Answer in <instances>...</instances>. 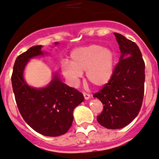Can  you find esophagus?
I'll list each match as a JSON object with an SVG mask.
<instances>
[{"instance_id":"1","label":"esophagus","mask_w":159,"mask_h":159,"mask_svg":"<svg viewBox=\"0 0 159 159\" xmlns=\"http://www.w3.org/2000/svg\"><path fill=\"white\" fill-rule=\"evenodd\" d=\"M83 94H84V98H85L86 100L89 99V98H90V94H87V93H86V92H84V93H83Z\"/></svg>"}]
</instances>
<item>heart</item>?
I'll list each match as a JSON object with an SVG mask.
<instances>
[{"instance_id":"1","label":"heart","mask_w":159,"mask_h":159,"mask_svg":"<svg viewBox=\"0 0 159 159\" xmlns=\"http://www.w3.org/2000/svg\"><path fill=\"white\" fill-rule=\"evenodd\" d=\"M115 55L110 49L98 45L75 49L71 53V64L64 62L61 72L72 84L80 80L86 72L87 81L95 87L106 85L114 72Z\"/></svg>"}]
</instances>
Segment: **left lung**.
Listing matches in <instances>:
<instances>
[{"mask_svg": "<svg viewBox=\"0 0 159 159\" xmlns=\"http://www.w3.org/2000/svg\"><path fill=\"white\" fill-rule=\"evenodd\" d=\"M120 49V61L111 80L93 94L102 102L103 110L98 122L109 129L127 126L139 114L144 95L145 63L136 43L114 33Z\"/></svg>", "mask_w": 159, "mask_h": 159, "instance_id": "left-lung-1", "label": "left lung"}]
</instances>
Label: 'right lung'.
Returning a JSON list of instances; mask_svg holds the SVG:
<instances>
[{
  "label": "right lung",
  "instance_id": "right-lung-1",
  "mask_svg": "<svg viewBox=\"0 0 159 159\" xmlns=\"http://www.w3.org/2000/svg\"><path fill=\"white\" fill-rule=\"evenodd\" d=\"M43 54L42 46H36L17 57L11 75L12 90L19 111L27 125L44 136H59L71 128L74 109L84 97L56 75L45 88H32L26 84L23 76L25 65L30 58Z\"/></svg>",
  "mask_w": 159,
  "mask_h": 159
}]
</instances>
